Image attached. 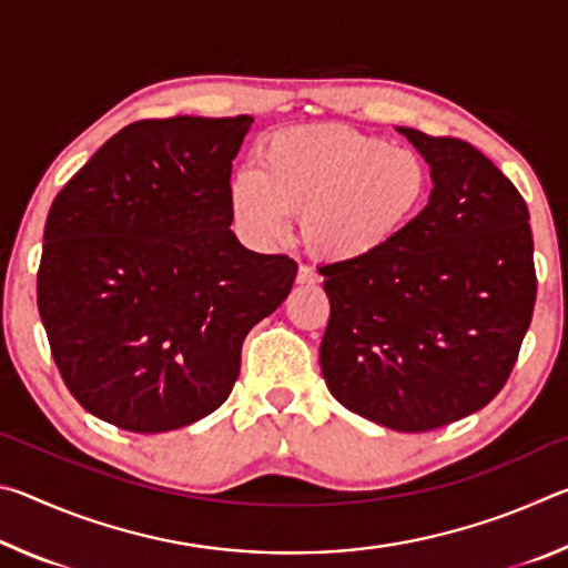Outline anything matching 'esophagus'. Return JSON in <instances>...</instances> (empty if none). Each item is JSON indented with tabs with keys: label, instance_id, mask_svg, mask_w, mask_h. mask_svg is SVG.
I'll use <instances>...</instances> for the list:
<instances>
[{
	"label": "esophagus",
	"instance_id": "34e87169",
	"mask_svg": "<svg viewBox=\"0 0 568 568\" xmlns=\"http://www.w3.org/2000/svg\"><path fill=\"white\" fill-rule=\"evenodd\" d=\"M297 283L301 285H313V283H321V275L313 271V267H307V265H301L297 267V277H295Z\"/></svg>",
	"mask_w": 568,
	"mask_h": 568
}]
</instances>
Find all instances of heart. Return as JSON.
I'll use <instances>...</instances> for the list:
<instances>
[{
  "mask_svg": "<svg viewBox=\"0 0 568 568\" xmlns=\"http://www.w3.org/2000/svg\"><path fill=\"white\" fill-rule=\"evenodd\" d=\"M430 170L416 150L341 124L273 134L261 170L230 182L235 223L255 245L285 237L301 215V237L315 257L361 263L378 255L428 203Z\"/></svg>",
  "mask_w": 568,
  "mask_h": 568,
  "instance_id": "1",
  "label": "heart"
}]
</instances>
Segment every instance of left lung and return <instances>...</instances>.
Wrapping results in <instances>:
<instances>
[{
	"instance_id": "1",
	"label": "left lung",
	"mask_w": 568,
	"mask_h": 568,
	"mask_svg": "<svg viewBox=\"0 0 568 568\" xmlns=\"http://www.w3.org/2000/svg\"><path fill=\"white\" fill-rule=\"evenodd\" d=\"M396 130L434 190L378 255L323 265L321 371L348 410L423 434L480 410L511 376L536 301L534 237L524 197L484 152Z\"/></svg>"
}]
</instances>
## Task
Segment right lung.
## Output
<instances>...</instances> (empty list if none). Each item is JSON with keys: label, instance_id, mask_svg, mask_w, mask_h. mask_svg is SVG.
I'll use <instances>...</instances> for the list:
<instances>
[{"label": "right lung", "instance_id": "obj_1", "mask_svg": "<svg viewBox=\"0 0 568 568\" xmlns=\"http://www.w3.org/2000/svg\"><path fill=\"white\" fill-rule=\"evenodd\" d=\"M250 114L128 124L47 215L37 305L57 368L92 416L165 434L225 403L255 323L297 265L240 245L230 170Z\"/></svg>", "mask_w": 568, "mask_h": 568}]
</instances>
